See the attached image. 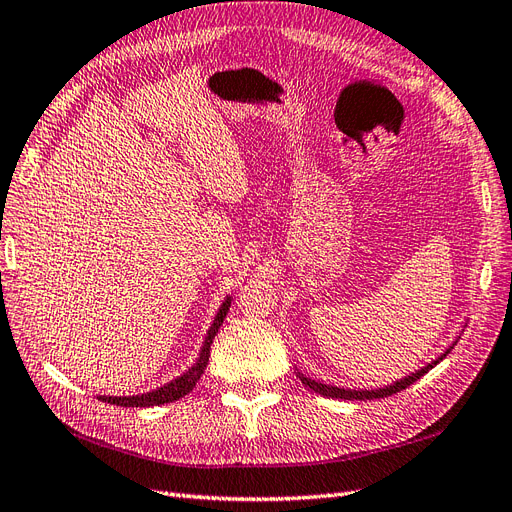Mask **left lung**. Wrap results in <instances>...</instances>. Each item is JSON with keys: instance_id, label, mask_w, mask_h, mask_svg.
Masks as SVG:
<instances>
[{"instance_id": "1", "label": "left lung", "mask_w": 512, "mask_h": 512, "mask_svg": "<svg viewBox=\"0 0 512 512\" xmlns=\"http://www.w3.org/2000/svg\"><path fill=\"white\" fill-rule=\"evenodd\" d=\"M455 344H457V339L455 342L448 346L436 361H431V363H427L425 367H421L418 371H414V374H410V376H406V378H401V380H397V382H393V384H389V386H382V389H339V386H333V384H324V382H318V380H312V378H307V376H303L301 371L297 369V376L301 378V382H303V386H307L309 391H314V393H318V395H324V397H331V399H350V401H354V399H359V401H363V399H380V397H389V395H395V393H399V391H404V389H408L410 384H414L418 378H423L429 369H433L436 367L444 356L451 352L453 348H455Z\"/></svg>"}]
</instances>
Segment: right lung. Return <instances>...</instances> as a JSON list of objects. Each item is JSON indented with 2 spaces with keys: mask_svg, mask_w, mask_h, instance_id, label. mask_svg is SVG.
<instances>
[{
  "mask_svg": "<svg viewBox=\"0 0 512 512\" xmlns=\"http://www.w3.org/2000/svg\"><path fill=\"white\" fill-rule=\"evenodd\" d=\"M230 301H232V299H230V294H228V297L224 299V303L220 305L218 314H215V318H213V322H211V327H209V331H207V335H205L203 348H200V352H198L196 363H194L188 371H183V374L177 376L175 380H170V382H166L164 386H158V389H153V391H149V393L130 395V397H126V395H123V397L100 395L98 399L106 401V404L121 406V408H149V406L170 404V401H177L179 397L188 395V393L194 389V386H196V382L200 380V376L205 374V367H207V363H209V354H211V344H213V339H215V335H218V331H220V327H222V322H224V318H226V314H228Z\"/></svg>",
  "mask_w": 512,
  "mask_h": 512,
  "instance_id": "1",
  "label": "right lung"
}]
</instances>
